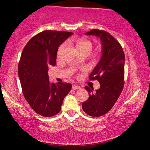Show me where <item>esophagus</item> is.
I'll return each mask as SVG.
<instances>
[{
    "label": "esophagus",
    "mask_w": 150,
    "mask_h": 150,
    "mask_svg": "<svg viewBox=\"0 0 150 150\" xmlns=\"http://www.w3.org/2000/svg\"><path fill=\"white\" fill-rule=\"evenodd\" d=\"M72 89H81V87L79 85H73Z\"/></svg>",
    "instance_id": "obj_1"
}]
</instances>
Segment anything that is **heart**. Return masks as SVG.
<instances>
[{
	"mask_svg": "<svg viewBox=\"0 0 150 150\" xmlns=\"http://www.w3.org/2000/svg\"><path fill=\"white\" fill-rule=\"evenodd\" d=\"M63 46H64V45H62L60 48H62ZM92 47H93V44H92V43L89 40H81L77 43L76 45V48L79 51L86 50L89 52L91 51Z\"/></svg>",
	"mask_w": 150,
	"mask_h": 150,
	"instance_id": "1",
	"label": "heart"
}]
</instances>
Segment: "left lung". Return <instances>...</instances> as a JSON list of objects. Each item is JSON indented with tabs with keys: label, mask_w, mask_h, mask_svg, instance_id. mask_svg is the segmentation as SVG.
I'll return each instance as SVG.
<instances>
[{
	"label": "left lung",
	"mask_w": 150,
	"mask_h": 150,
	"mask_svg": "<svg viewBox=\"0 0 150 150\" xmlns=\"http://www.w3.org/2000/svg\"><path fill=\"white\" fill-rule=\"evenodd\" d=\"M85 34L98 37L102 43V57L89 75V80H97L100 87L93 92V87L86 86L89 99L82 104L84 112L97 117L109 111L122 93L124 85L125 54L118 41L105 30L92 29Z\"/></svg>",
	"instance_id": "left-lung-1"
}]
</instances>
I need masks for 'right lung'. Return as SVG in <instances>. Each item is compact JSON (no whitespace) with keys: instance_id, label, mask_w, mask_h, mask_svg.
Here are the masks:
<instances>
[{"instance_id":"obj_1","label":"right lung","mask_w":150,"mask_h":150,"mask_svg":"<svg viewBox=\"0 0 150 150\" xmlns=\"http://www.w3.org/2000/svg\"><path fill=\"white\" fill-rule=\"evenodd\" d=\"M71 32L44 30L30 39L22 50L18 73L22 93L35 112L49 117L60 112L71 89L70 83H50L48 67L56 65L60 45Z\"/></svg>"}]
</instances>
